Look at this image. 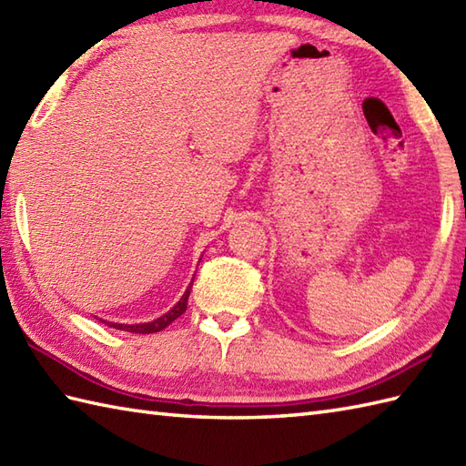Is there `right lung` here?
Listing matches in <instances>:
<instances>
[{
    "mask_svg": "<svg viewBox=\"0 0 466 466\" xmlns=\"http://www.w3.org/2000/svg\"><path fill=\"white\" fill-rule=\"evenodd\" d=\"M194 282V280H192ZM190 290H192V284L187 286V290L184 292V296L180 299V302H177L174 309L170 312H166L164 316H160V319H156L154 322H144V324H112V322H106L107 326H114V329L117 330H126V332H136V334H152V332H160L164 330L166 326H170L177 316H182L187 309V296H190ZM104 322V320H102Z\"/></svg>",
    "mask_w": 466,
    "mask_h": 466,
    "instance_id": "1",
    "label": "right lung"
}]
</instances>
